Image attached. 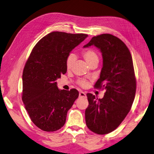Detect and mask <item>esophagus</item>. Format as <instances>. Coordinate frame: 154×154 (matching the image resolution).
I'll return each mask as SVG.
<instances>
[{"label": "esophagus", "instance_id": "esophagus-1", "mask_svg": "<svg viewBox=\"0 0 154 154\" xmlns=\"http://www.w3.org/2000/svg\"><path fill=\"white\" fill-rule=\"evenodd\" d=\"M79 95H80V97H86V94L83 91H80L79 93Z\"/></svg>", "mask_w": 154, "mask_h": 154}]
</instances>
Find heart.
I'll use <instances>...</instances> for the list:
<instances>
[{"label": "heart", "instance_id": "heart-1", "mask_svg": "<svg viewBox=\"0 0 154 154\" xmlns=\"http://www.w3.org/2000/svg\"><path fill=\"white\" fill-rule=\"evenodd\" d=\"M83 57L84 58L86 62L88 63V65L99 60L98 56H97L95 51L92 49H87L83 53ZM74 59H75V57H74V54H71L69 55V57L66 60V68L67 70H69L72 68L73 63L74 62ZM79 84L82 87H85L87 85V83L84 80H80L79 81Z\"/></svg>", "mask_w": 154, "mask_h": 154}]
</instances>
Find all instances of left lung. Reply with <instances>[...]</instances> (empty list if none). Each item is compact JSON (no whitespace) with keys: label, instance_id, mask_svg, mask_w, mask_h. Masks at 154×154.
<instances>
[{"label":"left lung","instance_id":"obj_1","mask_svg":"<svg viewBox=\"0 0 154 154\" xmlns=\"http://www.w3.org/2000/svg\"><path fill=\"white\" fill-rule=\"evenodd\" d=\"M94 45L103 57L100 78L94 87L105 90L103 98L87 93L88 106L85 122L88 129L97 134L112 132L129 112L136 91L131 54L123 42L110 34L92 37L83 48Z\"/></svg>","mask_w":154,"mask_h":154}]
</instances>
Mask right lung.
Wrapping results in <instances>:
<instances>
[{
	"mask_svg": "<svg viewBox=\"0 0 154 154\" xmlns=\"http://www.w3.org/2000/svg\"><path fill=\"white\" fill-rule=\"evenodd\" d=\"M88 36L86 34L50 32L32 49L23 71L22 99L37 127L46 132L61 128L78 91L60 90L56 80L67 72L71 51Z\"/></svg>",
	"mask_w": 154,
	"mask_h": 154,
	"instance_id": "right-lung-1",
	"label": "right lung"
}]
</instances>
